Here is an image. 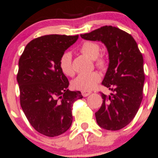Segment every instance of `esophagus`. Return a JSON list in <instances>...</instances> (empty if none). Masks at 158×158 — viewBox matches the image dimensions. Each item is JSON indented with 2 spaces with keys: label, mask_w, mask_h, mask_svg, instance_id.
<instances>
[{
  "label": "esophagus",
  "mask_w": 158,
  "mask_h": 158,
  "mask_svg": "<svg viewBox=\"0 0 158 158\" xmlns=\"http://www.w3.org/2000/svg\"><path fill=\"white\" fill-rule=\"evenodd\" d=\"M91 93H92V92H90V91H82V95L84 97L88 96Z\"/></svg>",
  "instance_id": "1"
}]
</instances>
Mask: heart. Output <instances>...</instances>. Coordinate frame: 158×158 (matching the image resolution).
I'll return each mask as SVG.
<instances>
[{
	"label": "heart",
	"instance_id": "obj_1",
	"mask_svg": "<svg viewBox=\"0 0 158 158\" xmlns=\"http://www.w3.org/2000/svg\"><path fill=\"white\" fill-rule=\"evenodd\" d=\"M80 51L92 60H95V63L100 68L106 66V60L98 56L100 53V47L98 44L92 41H86L81 46ZM60 70L66 76H72L73 74V69L72 66V56L69 52H65L60 57ZM100 80V75L97 72H92L89 73H81L78 75L72 82V86L74 89L82 91L92 90L97 82Z\"/></svg>",
	"mask_w": 158,
	"mask_h": 158
}]
</instances>
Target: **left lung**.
Segmentation results:
<instances>
[{
	"label": "left lung",
	"mask_w": 158,
	"mask_h": 158,
	"mask_svg": "<svg viewBox=\"0 0 158 158\" xmlns=\"http://www.w3.org/2000/svg\"><path fill=\"white\" fill-rule=\"evenodd\" d=\"M80 36L86 40L101 41L109 52V67L102 85L113 93L109 96L102 93L103 102L95 114L97 123L106 130L123 128L133 120L142 101V54L135 39L115 27H102Z\"/></svg>",
	"instance_id": "1"
}]
</instances>
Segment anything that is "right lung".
Segmentation results:
<instances>
[{
	"label": "right lung",
	"instance_id": "right-lung-1",
	"mask_svg": "<svg viewBox=\"0 0 158 158\" xmlns=\"http://www.w3.org/2000/svg\"><path fill=\"white\" fill-rule=\"evenodd\" d=\"M78 38L40 36L30 41L19 60L20 106L30 125L46 136H58L70 128L73 103L83 98L79 91L68 89L69 81L59 65L60 57Z\"/></svg>",
	"mask_w": 158,
	"mask_h": 158
}]
</instances>
